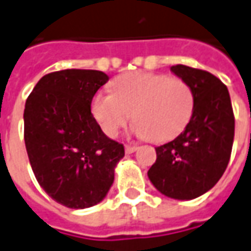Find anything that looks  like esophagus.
Listing matches in <instances>:
<instances>
[{"label": "esophagus", "mask_w": 251, "mask_h": 251, "mask_svg": "<svg viewBox=\"0 0 251 251\" xmlns=\"http://www.w3.org/2000/svg\"><path fill=\"white\" fill-rule=\"evenodd\" d=\"M136 151H137V147H136V145H126L125 147L126 153H133V152H136Z\"/></svg>", "instance_id": "obj_1"}]
</instances>
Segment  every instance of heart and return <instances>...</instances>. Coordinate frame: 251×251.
<instances>
[{
    "instance_id": "b5f03b06",
    "label": "heart",
    "mask_w": 251,
    "mask_h": 251,
    "mask_svg": "<svg viewBox=\"0 0 251 251\" xmlns=\"http://www.w3.org/2000/svg\"><path fill=\"white\" fill-rule=\"evenodd\" d=\"M113 89L91 100L92 117L108 137H117L133 117L138 136L166 143L186 129L194 114V92L182 78L136 72L115 78Z\"/></svg>"
}]
</instances>
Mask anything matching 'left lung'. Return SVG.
<instances>
[{
    "mask_svg": "<svg viewBox=\"0 0 251 251\" xmlns=\"http://www.w3.org/2000/svg\"><path fill=\"white\" fill-rule=\"evenodd\" d=\"M171 72L190 84L196 107L178 137L156 147V162L148 178L166 197L193 200L211 190L224 174L235 120L228 89L216 76L185 65L171 66Z\"/></svg>",
    "mask_w": 251,
    "mask_h": 251,
    "instance_id": "8db88e82",
    "label": "left lung"
}]
</instances>
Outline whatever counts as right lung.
Segmentation results:
<instances>
[{
  "instance_id": "right-lung-1",
  "label": "right lung",
  "mask_w": 251,
  "mask_h": 251,
  "mask_svg": "<svg viewBox=\"0 0 251 251\" xmlns=\"http://www.w3.org/2000/svg\"><path fill=\"white\" fill-rule=\"evenodd\" d=\"M108 76L65 69L40 78L24 108V141L35 178L58 204L84 209L99 204L125 156L91 114V100Z\"/></svg>"
}]
</instances>
